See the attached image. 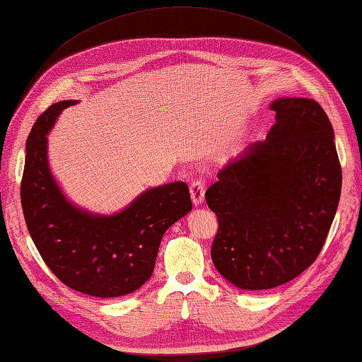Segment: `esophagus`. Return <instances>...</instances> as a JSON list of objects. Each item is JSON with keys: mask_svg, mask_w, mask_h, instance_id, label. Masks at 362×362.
Returning a JSON list of instances; mask_svg holds the SVG:
<instances>
[{"mask_svg": "<svg viewBox=\"0 0 362 362\" xmlns=\"http://www.w3.org/2000/svg\"><path fill=\"white\" fill-rule=\"evenodd\" d=\"M190 197L195 204H202L204 200V182L203 180H195L190 184Z\"/></svg>", "mask_w": 362, "mask_h": 362, "instance_id": "esophagus-1", "label": "esophagus"}]
</instances>
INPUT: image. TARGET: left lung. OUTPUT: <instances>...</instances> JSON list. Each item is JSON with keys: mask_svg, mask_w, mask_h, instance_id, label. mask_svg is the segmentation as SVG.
<instances>
[{"mask_svg": "<svg viewBox=\"0 0 362 362\" xmlns=\"http://www.w3.org/2000/svg\"><path fill=\"white\" fill-rule=\"evenodd\" d=\"M264 142L220 172L206 190L218 230L211 257L240 289L286 284L320 255L342 187L334 131L315 100L274 101Z\"/></svg>", "mask_w": 362, "mask_h": 362, "instance_id": "left-lung-1", "label": "left lung"}]
</instances>
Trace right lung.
I'll list each match as a JSON object with an SVG mask.
<instances>
[{
	"instance_id": "right-lung-1",
	"label": "right lung",
	"mask_w": 362,
	"mask_h": 362,
	"mask_svg": "<svg viewBox=\"0 0 362 362\" xmlns=\"http://www.w3.org/2000/svg\"><path fill=\"white\" fill-rule=\"evenodd\" d=\"M43 112L26 140L21 208L35 248L48 269L70 289L93 297H120L137 291L153 274L162 235L192 209L186 182L144 192L115 216H93L65 200L49 173L47 134L62 109Z\"/></svg>"
}]
</instances>
